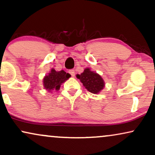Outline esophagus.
Listing matches in <instances>:
<instances>
[{"label":"esophagus","mask_w":155,"mask_h":155,"mask_svg":"<svg viewBox=\"0 0 155 155\" xmlns=\"http://www.w3.org/2000/svg\"><path fill=\"white\" fill-rule=\"evenodd\" d=\"M69 73L70 74H71V76H73V77H74V76H75V72H74V71L73 69L69 70Z\"/></svg>","instance_id":"34e87169"}]
</instances>
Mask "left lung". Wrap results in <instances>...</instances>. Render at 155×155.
<instances>
[{"mask_svg": "<svg viewBox=\"0 0 155 155\" xmlns=\"http://www.w3.org/2000/svg\"><path fill=\"white\" fill-rule=\"evenodd\" d=\"M79 79L88 91L92 94H98L104 87V81L101 76L91 71L90 69H85L83 73L77 74Z\"/></svg>", "mask_w": 155, "mask_h": 155, "instance_id": "1", "label": "left lung"}]
</instances>
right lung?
Listing matches in <instances>:
<instances>
[{
	"mask_svg": "<svg viewBox=\"0 0 155 155\" xmlns=\"http://www.w3.org/2000/svg\"><path fill=\"white\" fill-rule=\"evenodd\" d=\"M71 76L69 74L66 73L61 70L60 71H56L54 69H51V72L47 75L43 79V84L45 89L51 91V90H59L61 84L64 83Z\"/></svg>",
	"mask_w": 155,
	"mask_h": 155,
	"instance_id": "right-lung-1",
	"label": "right lung"
}]
</instances>
